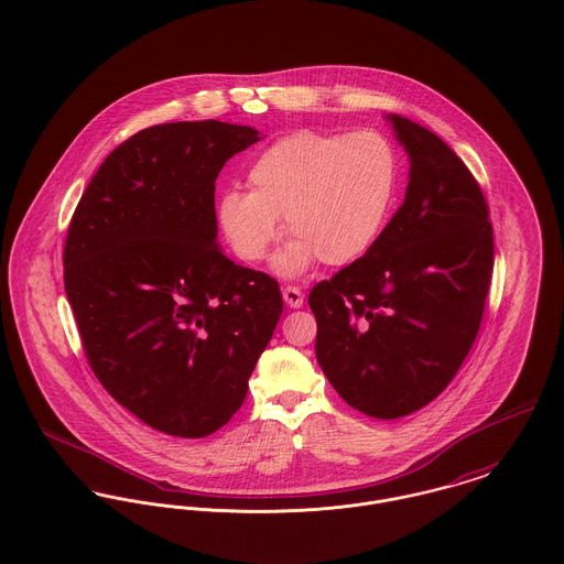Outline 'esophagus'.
I'll use <instances>...</instances> for the list:
<instances>
[{"label":"esophagus","instance_id":"esophagus-1","mask_svg":"<svg viewBox=\"0 0 564 564\" xmlns=\"http://www.w3.org/2000/svg\"><path fill=\"white\" fill-rule=\"evenodd\" d=\"M283 301H285L290 307L299 310V307H303L305 296H303L301 288H296V285H285V288H283Z\"/></svg>","mask_w":564,"mask_h":564}]
</instances>
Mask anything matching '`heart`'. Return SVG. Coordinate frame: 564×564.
Returning <instances> with one entry per match:
<instances>
[{
    "label": "heart",
    "mask_w": 564,
    "mask_h": 564,
    "mask_svg": "<svg viewBox=\"0 0 564 564\" xmlns=\"http://www.w3.org/2000/svg\"><path fill=\"white\" fill-rule=\"evenodd\" d=\"M249 192L227 189L216 205L218 229L247 263L261 261L279 236V216L294 236L274 265L301 274L317 259L348 265L380 238L398 189V158L370 131L299 129L252 160Z\"/></svg>",
    "instance_id": "heart-1"
}]
</instances>
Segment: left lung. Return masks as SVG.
Segmentation results:
<instances>
[{
  "label": "left lung",
  "instance_id": "obj_1",
  "mask_svg": "<svg viewBox=\"0 0 564 564\" xmlns=\"http://www.w3.org/2000/svg\"><path fill=\"white\" fill-rule=\"evenodd\" d=\"M387 119L411 162L404 203L370 251L310 292L322 372L376 420L404 417L447 387L494 274L489 205L471 171L431 129Z\"/></svg>",
  "mask_w": 564,
  "mask_h": 564
}]
</instances>
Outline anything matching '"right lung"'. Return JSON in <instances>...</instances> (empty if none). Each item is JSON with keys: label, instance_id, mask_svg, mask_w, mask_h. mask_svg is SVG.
Instances as JSON below:
<instances>
[{"label": "right lung", "instance_id": "add662e5", "mask_svg": "<svg viewBox=\"0 0 564 564\" xmlns=\"http://www.w3.org/2000/svg\"><path fill=\"white\" fill-rule=\"evenodd\" d=\"M257 140L223 121L147 127L106 158L66 231L64 292L90 370L173 437L234 417L283 312L279 283L216 245L214 182Z\"/></svg>", "mask_w": 564, "mask_h": 564}]
</instances>
